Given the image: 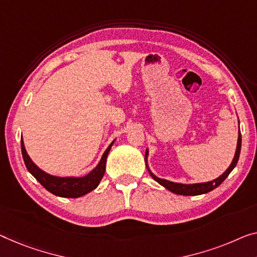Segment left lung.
Wrapping results in <instances>:
<instances>
[{"instance_id": "left-lung-1", "label": "left lung", "mask_w": 257, "mask_h": 257, "mask_svg": "<svg viewBox=\"0 0 257 257\" xmlns=\"http://www.w3.org/2000/svg\"><path fill=\"white\" fill-rule=\"evenodd\" d=\"M240 124V122H239ZM240 150H241V133H240V128H239V133H238V143H236V150L234 153V157H233V160L231 163V165L227 167V170L224 172L223 174L219 175V177L216 178L214 180H211V181L208 182H197V183H180V182H174V181H170V180L166 179H162L158 178L157 175L152 173V171L149 167V163H148V157H149V149H147L145 151V165H147V168L149 171V173L152 177L153 180H156L159 185H162L164 188H166L167 190L172 191V193L178 194V195H185V196H196V195H202V194H206L209 191L213 190L214 188H217L218 186L220 185L221 182L224 181L225 179L228 177V174L233 171V168L236 166V163L239 160V156H240Z\"/></svg>"}]
</instances>
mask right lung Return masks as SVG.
Wrapping results in <instances>:
<instances>
[{
  "instance_id": "obj_1",
  "label": "right lung",
  "mask_w": 257,
  "mask_h": 257,
  "mask_svg": "<svg viewBox=\"0 0 257 257\" xmlns=\"http://www.w3.org/2000/svg\"><path fill=\"white\" fill-rule=\"evenodd\" d=\"M114 142H115V140L108 145L106 151L102 153L101 159L99 160L98 165L91 172H89V173L83 175V177H57V175L47 173V172L41 170L39 166H37L33 163V160L30 158L28 152H26L23 139L21 141V145L25 166L30 173L37 179V181L40 182V185H43V187H45L49 193L54 194L56 196L77 198L89 194L92 190H94L99 183H100L101 179L105 174L107 156H108L110 148L113 147Z\"/></svg>"
}]
</instances>
